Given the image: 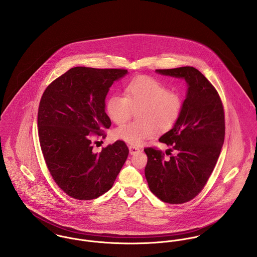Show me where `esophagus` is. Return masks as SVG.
Instances as JSON below:
<instances>
[{
    "instance_id": "34e87169",
    "label": "esophagus",
    "mask_w": 257,
    "mask_h": 257,
    "mask_svg": "<svg viewBox=\"0 0 257 257\" xmlns=\"http://www.w3.org/2000/svg\"><path fill=\"white\" fill-rule=\"evenodd\" d=\"M128 149H130V154H131V155H134V154H136V153H138V152L140 151V148H139V147H128Z\"/></svg>"
}]
</instances>
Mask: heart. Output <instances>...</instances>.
I'll return each instance as SVG.
<instances>
[{"mask_svg":"<svg viewBox=\"0 0 257 257\" xmlns=\"http://www.w3.org/2000/svg\"><path fill=\"white\" fill-rule=\"evenodd\" d=\"M106 109L110 119L117 124L126 121L133 110H139L138 121L124 123L114 131L116 139L139 147L151 139L156 131L163 134L175 125L182 110V100L159 81L139 77L126 86L125 97L111 95Z\"/></svg>","mask_w":257,"mask_h":257,"instance_id":"1","label":"heart"}]
</instances>
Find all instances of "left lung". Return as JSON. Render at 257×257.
<instances>
[{
    "mask_svg": "<svg viewBox=\"0 0 257 257\" xmlns=\"http://www.w3.org/2000/svg\"><path fill=\"white\" fill-rule=\"evenodd\" d=\"M155 72L183 79L187 92L178 120L159 139L171 147L170 157L164 159L161 151L146 148L145 174L157 198L183 204L202 191L218 161L224 140L223 109L218 92L198 69L184 66ZM171 151L176 154L171 156Z\"/></svg>",
    "mask_w": 257,
    "mask_h": 257,
    "instance_id": "1",
    "label": "left lung"
}]
</instances>
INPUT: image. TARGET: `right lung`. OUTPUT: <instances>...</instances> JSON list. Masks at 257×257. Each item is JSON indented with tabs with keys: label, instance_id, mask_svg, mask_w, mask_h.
I'll return each mask as SVG.
<instances>
[{
	"label": "right lung",
	"instance_id": "add662e5",
	"mask_svg": "<svg viewBox=\"0 0 257 257\" xmlns=\"http://www.w3.org/2000/svg\"><path fill=\"white\" fill-rule=\"evenodd\" d=\"M124 69L74 67L44 91L38 108V137L47 168L56 184L77 200H92L112 187L128 148L121 141L93 151L90 135L110 126L106 97Z\"/></svg>",
	"mask_w": 257,
	"mask_h": 257
}]
</instances>
